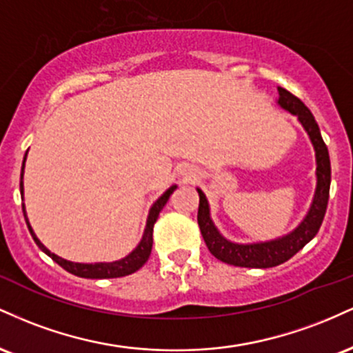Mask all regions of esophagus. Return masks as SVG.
<instances>
[{
    "mask_svg": "<svg viewBox=\"0 0 353 353\" xmlns=\"http://www.w3.org/2000/svg\"><path fill=\"white\" fill-rule=\"evenodd\" d=\"M181 174H182V177H184V181H194V179H197V176H199L197 169L189 168V165H185V168L181 171Z\"/></svg>",
    "mask_w": 353,
    "mask_h": 353,
    "instance_id": "1",
    "label": "esophagus"
}]
</instances>
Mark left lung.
Segmentation results:
<instances>
[{"mask_svg":"<svg viewBox=\"0 0 353 353\" xmlns=\"http://www.w3.org/2000/svg\"><path fill=\"white\" fill-rule=\"evenodd\" d=\"M277 91L279 106L283 111L290 112V114L297 117L299 123L305 129L312 145H314L315 164H317V169H315L317 185H315V192L314 197H312L310 208L297 228L282 237L264 242H252V244L232 242L222 236L221 230L216 228L212 217H210L208 197L197 188V194H199L197 222H199L202 237H204L205 245H208L210 254L229 265L250 267V269H269V267L283 264V262L294 257L303 245L309 244L312 239L317 236L320 225H322L323 216H325L330 190L329 149H327L325 143H323L319 124L315 121L314 114L310 112V109L301 99L290 94L287 89L277 88Z\"/></svg>","mask_w":353,"mask_h":353,"instance_id":"1","label":"left lung"}]
</instances>
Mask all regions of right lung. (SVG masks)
Instances as JSON below:
<instances>
[{"mask_svg":"<svg viewBox=\"0 0 353 353\" xmlns=\"http://www.w3.org/2000/svg\"><path fill=\"white\" fill-rule=\"evenodd\" d=\"M26 154H28V151H26ZM24 163H26V156H24V159H23L21 181H19L21 199H24V184H23ZM176 189H177V185L172 184L171 188L165 190L163 196L159 197V199L154 202V204L151 205V209H149L148 221H145V229H144V234H143V239H141V242L134 247V250H132V252H129L128 255H125V257L119 259V261H114V262H94V264H83V262L66 261V259H63V257H59V255L52 254L51 250L48 249V247L44 245L38 237H36L34 230H33V228H31L30 221H28L24 204H23V214H24V219H26L28 229H30L31 236H33V239H34L36 245H38L44 254L50 255L52 261H54L56 264H59L61 267H63L64 270H68L70 274H74V275H78V277H84V279H116V277H124V275L136 272V270H139L141 267L145 264V261H148L149 255H151V250H152V229H154V224H156L157 217H159V212L163 210L165 202L169 201V197H171V194Z\"/></svg>","mask_w":353,"mask_h":353,"instance_id":"right-lung-1","label":"right lung"}]
</instances>
